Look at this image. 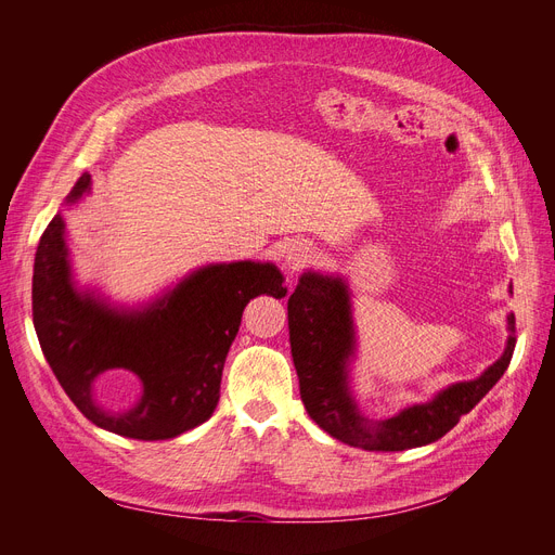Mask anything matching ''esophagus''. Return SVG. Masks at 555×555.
Returning <instances> with one entry per match:
<instances>
[{
    "mask_svg": "<svg viewBox=\"0 0 555 555\" xmlns=\"http://www.w3.org/2000/svg\"><path fill=\"white\" fill-rule=\"evenodd\" d=\"M282 257H284V268H287L292 275L304 271V268L310 266L312 259H314L312 249L306 243H298V241L289 243L287 247H284L282 249Z\"/></svg>",
    "mask_w": 555,
    "mask_h": 555,
    "instance_id": "esophagus-1",
    "label": "esophagus"
}]
</instances>
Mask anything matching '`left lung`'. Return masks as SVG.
I'll list each match as a JSON object with an SVG mask.
<instances>
[{
  "instance_id": "left-lung-1",
  "label": "left lung",
  "mask_w": 555,
  "mask_h": 555,
  "mask_svg": "<svg viewBox=\"0 0 555 555\" xmlns=\"http://www.w3.org/2000/svg\"><path fill=\"white\" fill-rule=\"evenodd\" d=\"M289 343L300 400L312 422L331 438L365 451H402L440 440L505 375L514 354L516 328L509 314V338L502 354L477 379L447 386L430 402L371 422L349 391V361L354 357V319L343 278L304 273L289 296Z\"/></svg>"
}]
</instances>
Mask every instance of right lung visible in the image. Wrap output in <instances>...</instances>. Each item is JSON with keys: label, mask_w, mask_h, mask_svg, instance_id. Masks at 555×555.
Wrapping results in <instances>:
<instances>
[{"label": "right lung", "mask_w": 555, "mask_h": 555, "mask_svg": "<svg viewBox=\"0 0 555 555\" xmlns=\"http://www.w3.org/2000/svg\"><path fill=\"white\" fill-rule=\"evenodd\" d=\"M88 192L90 173H82L66 204ZM282 282L273 263H212L143 310H117L76 289L57 212L37 247L31 314L48 365L94 426L133 440H169L210 418L245 306L259 294L282 298ZM106 370L142 379L137 409L113 415L95 405L91 382Z\"/></svg>", "instance_id": "add662e5"}]
</instances>
